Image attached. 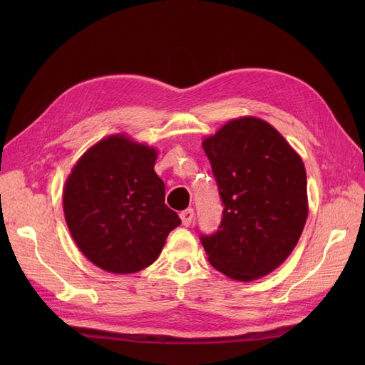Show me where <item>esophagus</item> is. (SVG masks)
<instances>
[{
    "mask_svg": "<svg viewBox=\"0 0 365 365\" xmlns=\"http://www.w3.org/2000/svg\"><path fill=\"white\" fill-rule=\"evenodd\" d=\"M193 216H195L193 208H187V210H184V212H181V213H180V217H181V220H182V225L189 227V225L192 224Z\"/></svg>",
    "mask_w": 365,
    "mask_h": 365,
    "instance_id": "esophagus-1",
    "label": "esophagus"
}]
</instances>
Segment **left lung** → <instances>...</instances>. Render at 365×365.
<instances>
[{"label":"left lung","mask_w":365,"mask_h":365,"mask_svg":"<svg viewBox=\"0 0 365 365\" xmlns=\"http://www.w3.org/2000/svg\"><path fill=\"white\" fill-rule=\"evenodd\" d=\"M222 201L213 235H200L208 262L239 282L288 259L307 219L306 170L277 129L256 117L228 121L202 141Z\"/></svg>","instance_id":"1"}]
</instances>
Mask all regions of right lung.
I'll list each match as a JSON object with an SVG mask.
<instances>
[{
	"label": "right lung",
	"instance_id": "right-lung-1",
	"mask_svg": "<svg viewBox=\"0 0 365 365\" xmlns=\"http://www.w3.org/2000/svg\"><path fill=\"white\" fill-rule=\"evenodd\" d=\"M155 161L153 148L111 135L73 168L63 189L65 220L76 245L96 267L115 274L145 269L181 224L164 204Z\"/></svg>",
	"mask_w": 365,
	"mask_h": 365
}]
</instances>
